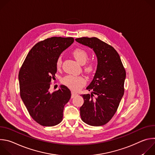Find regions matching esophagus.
<instances>
[{"instance_id":"34e87169","label":"esophagus","mask_w":155,"mask_h":155,"mask_svg":"<svg viewBox=\"0 0 155 155\" xmlns=\"http://www.w3.org/2000/svg\"><path fill=\"white\" fill-rule=\"evenodd\" d=\"M78 96V94L77 93H75V92H72V95H71V97L72 98H74V97Z\"/></svg>"}]
</instances>
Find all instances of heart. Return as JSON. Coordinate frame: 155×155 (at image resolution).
Returning a JSON list of instances; mask_svg holds the SVG:
<instances>
[{
  "instance_id": "obj_1",
  "label": "heart",
  "mask_w": 155,
  "mask_h": 155,
  "mask_svg": "<svg viewBox=\"0 0 155 155\" xmlns=\"http://www.w3.org/2000/svg\"><path fill=\"white\" fill-rule=\"evenodd\" d=\"M72 54L74 58L81 64H84L88 58V54L86 51L80 48H77L74 50L72 52ZM61 65L62 59L61 57H59L56 61V67L59 68ZM94 65L93 63H88L85 66V71L87 72H91L94 70ZM62 83L73 91H78L86 83V80L83 77L68 75L62 79Z\"/></svg>"
}]
</instances>
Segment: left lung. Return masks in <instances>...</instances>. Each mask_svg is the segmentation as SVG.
Instances as JSON below:
<instances>
[{"instance_id":"1","label":"left lung","mask_w":155,"mask_h":155,"mask_svg":"<svg viewBox=\"0 0 155 155\" xmlns=\"http://www.w3.org/2000/svg\"><path fill=\"white\" fill-rule=\"evenodd\" d=\"M75 40L93 49L97 59L94 78L86 87V90L93 91L91 94L82 95L84 103L80 108L81 118L89 125L102 126L117 112L124 94L126 71L118 53L112 46L96 37Z\"/></svg>"}]
</instances>
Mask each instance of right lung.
<instances>
[{
  "instance_id": "1",
  "label": "right lung",
  "mask_w": 155,
  "mask_h": 155,
  "mask_svg": "<svg viewBox=\"0 0 155 155\" xmlns=\"http://www.w3.org/2000/svg\"><path fill=\"white\" fill-rule=\"evenodd\" d=\"M74 41L72 37H53L37 43L20 69L21 99L32 118L41 126H53L62 120L64 107L71 99V92L62 84L54 93L49 89L57 72V59Z\"/></svg>"
}]
</instances>
